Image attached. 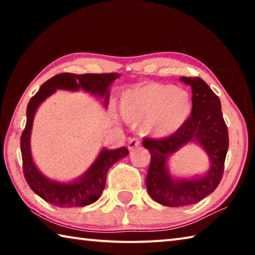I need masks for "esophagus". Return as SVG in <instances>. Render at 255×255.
Listing matches in <instances>:
<instances>
[{
    "label": "esophagus",
    "instance_id": "34e87169",
    "mask_svg": "<svg viewBox=\"0 0 255 255\" xmlns=\"http://www.w3.org/2000/svg\"><path fill=\"white\" fill-rule=\"evenodd\" d=\"M140 146V140L138 138H131L128 143V148L129 149H135Z\"/></svg>",
    "mask_w": 255,
    "mask_h": 255
}]
</instances>
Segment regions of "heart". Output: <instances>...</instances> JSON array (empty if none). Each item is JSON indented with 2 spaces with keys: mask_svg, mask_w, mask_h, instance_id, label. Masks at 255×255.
Segmentation results:
<instances>
[{
  "mask_svg": "<svg viewBox=\"0 0 255 255\" xmlns=\"http://www.w3.org/2000/svg\"><path fill=\"white\" fill-rule=\"evenodd\" d=\"M120 112L127 123H143V129L155 137L178 131L192 112V96L174 85L148 82L122 93Z\"/></svg>",
  "mask_w": 255,
  "mask_h": 255,
  "instance_id": "1",
  "label": "heart"
}]
</instances>
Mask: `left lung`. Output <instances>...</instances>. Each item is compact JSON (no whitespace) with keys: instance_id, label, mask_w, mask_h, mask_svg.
<instances>
[{"instance_id":"obj_1","label":"left lung","mask_w":255,"mask_h":255,"mask_svg":"<svg viewBox=\"0 0 255 255\" xmlns=\"http://www.w3.org/2000/svg\"><path fill=\"white\" fill-rule=\"evenodd\" d=\"M192 90L191 116L178 131L164 138H146L143 146L150 154L146 188L152 199L167 207L197 204L221 183L228 149V130L219 98L198 76L181 77ZM196 140L211 158V170L204 178L174 181L167 173L166 161L171 153Z\"/></svg>"}]
</instances>
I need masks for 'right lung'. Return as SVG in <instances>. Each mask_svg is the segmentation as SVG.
I'll list each match as a JSON object with an SVG mask.
<instances>
[{
    "label": "right lung",
    "instance_id": "add662e5",
    "mask_svg": "<svg viewBox=\"0 0 255 255\" xmlns=\"http://www.w3.org/2000/svg\"><path fill=\"white\" fill-rule=\"evenodd\" d=\"M120 74L118 73H102V74H73V73H60L55 75L41 85L39 91L30 99L27 107V123L20 139L21 155H22L23 175L29 187L34 193L45 201L62 208L72 207H84L96 202L101 197L106 187L107 174L114 164L128 155L126 147H120L115 150L103 149L97 161L90 167L89 171L73 183H58L45 178L37 170L31 158L30 152V132L32 122L38 106L49 97L56 89L76 91L83 89L93 94L105 97L108 103L109 91L108 88Z\"/></svg>",
    "mask_w": 255,
    "mask_h": 255
}]
</instances>
